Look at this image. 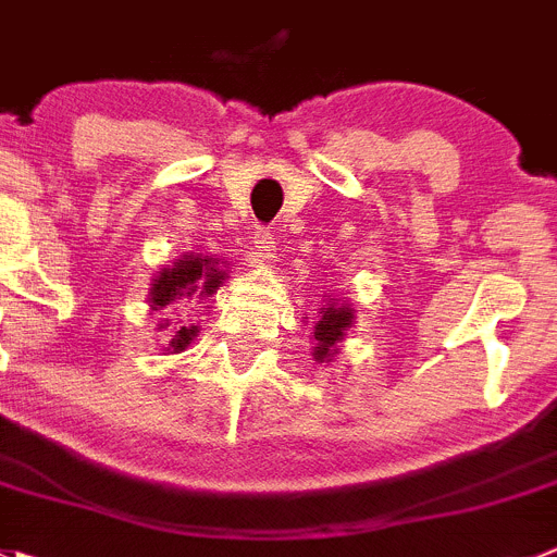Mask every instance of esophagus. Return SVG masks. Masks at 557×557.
I'll list each match as a JSON object with an SVG mask.
<instances>
[{
  "label": "esophagus",
  "mask_w": 557,
  "mask_h": 557,
  "mask_svg": "<svg viewBox=\"0 0 557 557\" xmlns=\"http://www.w3.org/2000/svg\"><path fill=\"white\" fill-rule=\"evenodd\" d=\"M248 259L259 264H270L275 259V237L270 232H257L248 248Z\"/></svg>",
  "instance_id": "obj_1"
}]
</instances>
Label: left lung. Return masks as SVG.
<instances>
[{
  "instance_id": "8db88e82",
  "label": "left lung",
  "mask_w": 557,
  "mask_h": 557,
  "mask_svg": "<svg viewBox=\"0 0 557 557\" xmlns=\"http://www.w3.org/2000/svg\"><path fill=\"white\" fill-rule=\"evenodd\" d=\"M355 325V309L349 300L338 304L331 293L325 295V306L320 309V320L314 322V355L317 363H333L338 347L347 338V331Z\"/></svg>"
}]
</instances>
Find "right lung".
<instances>
[{
  "label": "right lung",
  "mask_w": 557,
  "mask_h": 557,
  "mask_svg": "<svg viewBox=\"0 0 557 557\" xmlns=\"http://www.w3.org/2000/svg\"><path fill=\"white\" fill-rule=\"evenodd\" d=\"M230 264L221 257H202V253L188 251L180 259H174L172 264H161L156 270L150 282V293H147V306L150 311H161V314H172V311H180L183 306H199L208 304L224 282L230 278ZM202 309H210V306H202ZM180 317V314H177ZM172 325V320L158 322V331H166ZM172 338L163 347V355L183 352V349L190 347L196 336H199V325H185L180 320V325L174 327Z\"/></svg>",
  "instance_id": "1"
}]
</instances>
